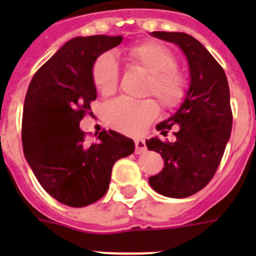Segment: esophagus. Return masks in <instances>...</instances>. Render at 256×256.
<instances>
[{
  "label": "esophagus",
  "mask_w": 256,
  "mask_h": 256,
  "mask_svg": "<svg viewBox=\"0 0 256 256\" xmlns=\"http://www.w3.org/2000/svg\"><path fill=\"white\" fill-rule=\"evenodd\" d=\"M134 144H136V154H137V155H140V154H144V151L148 150V148H146V144H144V140H136Z\"/></svg>",
  "instance_id": "esophagus-1"
}]
</instances>
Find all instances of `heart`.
Segmentation results:
<instances>
[{
	"label": "heart",
	"mask_w": 256,
	"mask_h": 256,
	"mask_svg": "<svg viewBox=\"0 0 256 256\" xmlns=\"http://www.w3.org/2000/svg\"><path fill=\"white\" fill-rule=\"evenodd\" d=\"M122 56L130 68L148 73L142 88L144 96L156 97L165 110H173L184 101L187 79L177 68V58L168 47L155 40H144L124 48ZM91 76L98 94L112 96L120 78L116 58L108 52L97 56ZM158 115L159 105L150 97L142 100L116 98L105 106L106 123L130 134L144 132Z\"/></svg>",
	"instance_id": "1"
}]
</instances>
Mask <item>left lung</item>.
<instances>
[{
	"label": "left lung",
	"mask_w": 256,
	"mask_h": 256,
	"mask_svg": "<svg viewBox=\"0 0 256 256\" xmlns=\"http://www.w3.org/2000/svg\"><path fill=\"white\" fill-rule=\"evenodd\" d=\"M151 34L182 48L188 60L191 84L178 112L156 126L164 137L173 130L176 141H146L148 150L164 159V169L148 182L160 195L187 198L204 188L220 164L234 120L230 87L223 68L196 38L180 32Z\"/></svg>",
	"instance_id": "1"
}]
</instances>
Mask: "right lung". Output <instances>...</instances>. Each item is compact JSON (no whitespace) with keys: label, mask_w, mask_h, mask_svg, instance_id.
<instances>
[{"label":"right lung","mask_w":256,"mask_h":256,"mask_svg":"<svg viewBox=\"0 0 256 256\" xmlns=\"http://www.w3.org/2000/svg\"><path fill=\"white\" fill-rule=\"evenodd\" d=\"M108 36L76 37L36 72L26 91L22 120L24 155L44 191L61 204L87 206L108 188L115 162L134 152V142L114 130L86 144L79 123L94 115V58L120 44Z\"/></svg>","instance_id":"add662e5"}]
</instances>
